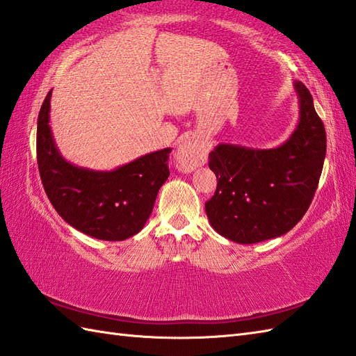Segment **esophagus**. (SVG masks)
Here are the masks:
<instances>
[{
	"instance_id": "obj_1",
	"label": "esophagus",
	"mask_w": 356,
	"mask_h": 356,
	"mask_svg": "<svg viewBox=\"0 0 356 356\" xmlns=\"http://www.w3.org/2000/svg\"><path fill=\"white\" fill-rule=\"evenodd\" d=\"M207 146L196 138H184L179 141L175 152V161L179 170L188 173L207 161Z\"/></svg>"
}]
</instances>
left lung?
<instances>
[{
  "label": "left lung",
  "instance_id": "left-lung-1",
  "mask_svg": "<svg viewBox=\"0 0 356 356\" xmlns=\"http://www.w3.org/2000/svg\"><path fill=\"white\" fill-rule=\"evenodd\" d=\"M294 91L298 123L280 146L219 143L209 155L218 187L205 213L228 241L247 245L280 238L312 202L326 156V131L309 90L296 81Z\"/></svg>",
  "mask_w": 356,
  "mask_h": 356
}]
</instances>
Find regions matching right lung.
Returning <instances> with one entry per match:
<instances>
[{
	"mask_svg": "<svg viewBox=\"0 0 356 356\" xmlns=\"http://www.w3.org/2000/svg\"><path fill=\"white\" fill-rule=\"evenodd\" d=\"M51 91L38 115L36 154L44 191L59 216L76 230L100 241H124L141 232L158 191L169 178L164 147L113 170H92L67 161L50 126Z\"/></svg>",
	"mask_w": 356,
	"mask_h": 356,
	"instance_id": "obj_1",
	"label": "right lung"
}]
</instances>
